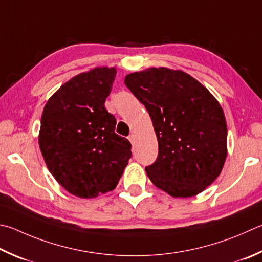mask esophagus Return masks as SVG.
Masks as SVG:
<instances>
[{
    "label": "esophagus",
    "instance_id": "1",
    "mask_svg": "<svg viewBox=\"0 0 262 262\" xmlns=\"http://www.w3.org/2000/svg\"><path fill=\"white\" fill-rule=\"evenodd\" d=\"M128 140H129V142H130V143H133V142H134V141H135V135H134V134H133V133H132V134H130L129 136H128Z\"/></svg>",
    "mask_w": 262,
    "mask_h": 262
}]
</instances>
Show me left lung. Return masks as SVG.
Returning a JSON list of instances; mask_svg holds the SVG:
<instances>
[{"label":"left lung","mask_w":262,"mask_h":262,"mask_svg":"<svg viewBox=\"0 0 262 262\" xmlns=\"http://www.w3.org/2000/svg\"><path fill=\"white\" fill-rule=\"evenodd\" d=\"M125 84L149 112L158 157L145 172L173 197H192L220 175L227 157L225 113L191 75L151 68L126 75Z\"/></svg>","instance_id":"left-lung-1"}]
</instances>
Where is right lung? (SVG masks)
Instances as JSON below:
<instances>
[{
	"mask_svg": "<svg viewBox=\"0 0 262 262\" xmlns=\"http://www.w3.org/2000/svg\"><path fill=\"white\" fill-rule=\"evenodd\" d=\"M116 74L115 68H96L75 75L42 113L39 144L47 167L80 198L115 189L132 157V144L116 134V118L104 106Z\"/></svg>",
	"mask_w": 262,
	"mask_h": 262,
	"instance_id": "1",
	"label": "right lung"
}]
</instances>
